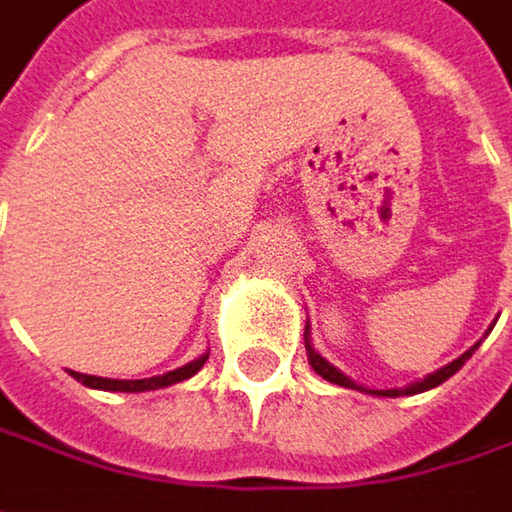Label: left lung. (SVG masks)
I'll return each mask as SVG.
<instances>
[{
  "instance_id": "1",
  "label": "left lung",
  "mask_w": 512,
  "mask_h": 512,
  "mask_svg": "<svg viewBox=\"0 0 512 512\" xmlns=\"http://www.w3.org/2000/svg\"><path fill=\"white\" fill-rule=\"evenodd\" d=\"M304 340H307V337H304ZM475 349H478V346H475ZM475 349H469L466 354H460V357H457L454 363L442 366L440 372L428 375L425 381H419V384H413V387H407V390H387V393H378V390H375V393L390 395V398H398V395L425 393V390H431V387H440L442 381H448V378H451V375H454V372H457V369H460V366H463V363H466V360L472 357V351H475ZM307 357H310V366H313V369H316V372H319V375H322L325 381H331V384H340V387H351V390H360L357 384H351V381L346 378V375H343V372H337V369H334V366H331L328 360H322V357H319L316 351L310 349V343H307Z\"/></svg>"
}]
</instances>
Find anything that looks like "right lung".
Instances as JSON below:
<instances>
[{
	"label": "right lung",
	"mask_w": 512,
	"mask_h": 512,
	"mask_svg": "<svg viewBox=\"0 0 512 512\" xmlns=\"http://www.w3.org/2000/svg\"><path fill=\"white\" fill-rule=\"evenodd\" d=\"M208 354L175 369V372H166V375H158V378H143V381H117V378H96V375H81V372H72L75 381H81L84 387H93V390H114V393H146V390H161V387H169V384H178V381H187L193 378L202 366H205Z\"/></svg>",
	"instance_id": "right-lung-1"
}]
</instances>
